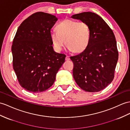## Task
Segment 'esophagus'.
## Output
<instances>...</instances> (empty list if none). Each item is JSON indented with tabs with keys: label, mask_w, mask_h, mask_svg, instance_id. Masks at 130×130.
<instances>
[{
	"label": "esophagus",
	"mask_w": 130,
	"mask_h": 130,
	"mask_svg": "<svg viewBox=\"0 0 130 130\" xmlns=\"http://www.w3.org/2000/svg\"><path fill=\"white\" fill-rule=\"evenodd\" d=\"M66 61H69V60H70V58H69V56H66Z\"/></svg>",
	"instance_id": "34e87169"
}]
</instances>
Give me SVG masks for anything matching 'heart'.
Returning a JSON list of instances; mask_svg holds the SVG:
<instances>
[{
  "label": "heart",
  "mask_w": 130,
  "mask_h": 130,
  "mask_svg": "<svg viewBox=\"0 0 130 130\" xmlns=\"http://www.w3.org/2000/svg\"><path fill=\"white\" fill-rule=\"evenodd\" d=\"M56 30L50 32V37L56 52H61L64 43L74 53L83 52L89 45L90 28L85 22L65 19L57 25Z\"/></svg>",
  "instance_id": "1"
}]
</instances>
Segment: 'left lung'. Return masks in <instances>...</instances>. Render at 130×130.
I'll return each instance as SVG.
<instances>
[{
    "mask_svg": "<svg viewBox=\"0 0 130 130\" xmlns=\"http://www.w3.org/2000/svg\"><path fill=\"white\" fill-rule=\"evenodd\" d=\"M89 25V45L80 54L70 57L73 62V78L81 89L98 92L110 84L114 78L119 53L113 31L100 16L91 12L72 15Z\"/></svg>",
    "mask_w": 130,
    "mask_h": 130,
    "instance_id": "8db88e82",
    "label": "left lung"
}]
</instances>
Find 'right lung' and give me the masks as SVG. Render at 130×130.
<instances>
[{"instance_id": "1", "label": "right lung", "mask_w": 130, "mask_h": 130, "mask_svg": "<svg viewBox=\"0 0 130 130\" xmlns=\"http://www.w3.org/2000/svg\"><path fill=\"white\" fill-rule=\"evenodd\" d=\"M57 21L56 16L37 12L18 27L11 46L12 66L24 89L40 93L54 83L56 75L66 56L54 51L51 29Z\"/></svg>"}]
</instances>
